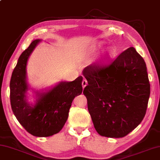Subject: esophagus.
<instances>
[{"mask_svg": "<svg viewBox=\"0 0 160 160\" xmlns=\"http://www.w3.org/2000/svg\"><path fill=\"white\" fill-rule=\"evenodd\" d=\"M88 85V81L85 80V79H83L82 80V88H85V86Z\"/></svg>", "mask_w": 160, "mask_h": 160, "instance_id": "34e87169", "label": "esophagus"}]
</instances>
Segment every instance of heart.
Returning <instances> with one entry per match:
<instances>
[{
	"label": "heart",
	"instance_id": "obj_1",
	"mask_svg": "<svg viewBox=\"0 0 160 160\" xmlns=\"http://www.w3.org/2000/svg\"><path fill=\"white\" fill-rule=\"evenodd\" d=\"M105 45H106V43L105 42H99L98 43V44L92 47V49H89V51L85 52V54H90V52H92L95 51V50L98 49H101V48H103V47H105ZM118 54V49L117 47L116 46H111L109 47V48L106 50V52H105V54L103 57V58L101 59V62L103 64H108L109 62H111L112 59H113L115 57H116Z\"/></svg>",
	"mask_w": 160,
	"mask_h": 160
}]
</instances>
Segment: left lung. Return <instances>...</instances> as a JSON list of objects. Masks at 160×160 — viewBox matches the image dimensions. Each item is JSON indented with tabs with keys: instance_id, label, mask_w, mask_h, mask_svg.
I'll use <instances>...</instances> for the list:
<instances>
[{
	"instance_id": "8db88e82",
	"label": "left lung",
	"mask_w": 160,
	"mask_h": 160,
	"mask_svg": "<svg viewBox=\"0 0 160 160\" xmlns=\"http://www.w3.org/2000/svg\"><path fill=\"white\" fill-rule=\"evenodd\" d=\"M82 74L88 83L83 94L100 135L123 137L140 124L146 114L150 84L146 63L133 47L111 65H90Z\"/></svg>"
}]
</instances>
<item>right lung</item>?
Segmentation results:
<instances>
[{"instance_id":"add662e5","label":"right lung","mask_w":160,"mask_h":160,"mask_svg":"<svg viewBox=\"0 0 160 160\" xmlns=\"http://www.w3.org/2000/svg\"><path fill=\"white\" fill-rule=\"evenodd\" d=\"M40 42L41 39L34 40L19 57L11 78L10 100L12 111L20 124L33 136L47 137L63 128L73 99L82 93V77L72 82L62 81L47 92H35L36 103H28L27 61Z\"/></svg>"}]
</instances>
